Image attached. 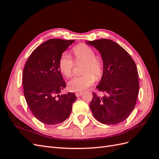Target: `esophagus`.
I'll use <instances>...</instances> for the list:
<instances>
[{"label": "esophagus", "mask_w": 159, "mask_h": 159, "mask_svg": "<svg viewBox=\"0 0 159 159\" xmlns=\"http://www.w3.org/2000/svg\"><path fill=\"white\" fill-rule=\"evenodd\" d=\"M82 95H83V92H76L75 93L76 97H80V96H81Z\"/></svg>", "instance_id": "34e87169"}]
</instances>
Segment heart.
I'll list each match as a JSON object with an SVG mask.
<instances>
[{
  "instance_id": "b5f03b06",
  "label": "heart",
  "mask_w": 159,
  "mask_h": 159,
  "mask_svg": "<svg viewBox=\"0 0 159 159\" xmlns=\"http://www.w3.org/2000/svg\"><path fill=\"white\" fill-rule=\"evenodd\" d=\"M73 52L76 61L85 62L83 70L84 75L74 77L68 81V88L71 91L81 92L87 89L95 82V77L97 79L102 77L103 63L101 57L95 56L94 50L87 45L80 44L75 46ZM74 66V60L71 56L67 52L63 53L58 63L61 73L66 77H70L73 73Z\"/></svg>"
}]
</instances>
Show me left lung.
<instances>
[{
  "instance_id": "left-lung-1",
  "label": "left lung",
  "mask_w": 159,
  "mask_h": 159,
  "mask_svg": "<svg viewBox=\"0 0 159 159\" xmlns=\"http://www.w3.org/2000/svg\"><path fill=\"white\" fill-rule=\"evenodd\" d=\"M101 54L103 71L96 87L105 94L93 93L89 107L93 117L105 125L125 121L135 106L139 84L137 66L123 48L109 39L86 41Z\"/></svg>"
}]
</instances>
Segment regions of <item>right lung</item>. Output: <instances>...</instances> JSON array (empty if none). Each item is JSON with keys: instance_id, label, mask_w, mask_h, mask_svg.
Segmentation results:
<instances>
[{"instance_id": "add662e5", "label": "right lung", "mask_w": 159, "mask_h": 159, "mask_svg": "<svg viewBox=\"0 0 159 159\" xmlns=\"http://www.w3.org/2000/svg\"><path fill=\"white\" fill-rule=\"evenodd\" d=\"M74 42L50 39L43 42L32 52L24 68L22 85L26 103L35 117L44 124L66 121L77 99L74 93L59 95L66 86L59 60Z\"/></svg>"}]
</instances>
